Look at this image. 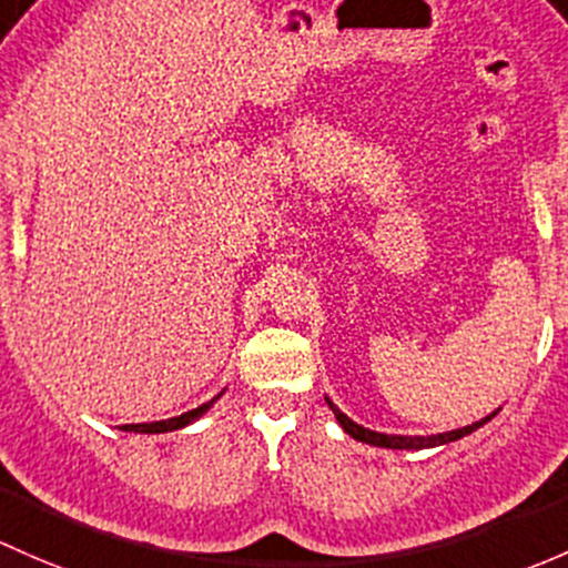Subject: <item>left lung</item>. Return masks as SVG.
Returning <instances> with one entry per match:
<instances>
[{"instance_id":"left-lung-1","label":"left lung","mask_w":568,"mask_h":568,"mask_svg":"<svg viewBox=\"0 0 568 568\" xmlns=\"http://www.w3.org/2000/svg\"><path fill=\"white\" fill-rule=\"evenodd\" d=\"M326 403H329V408L334 410V416H337L339 427H343L345 433L351 435V438L364 440V444H369V446H384V449H427V446L449 444V440H457V438H463V435H470V433H474V429H479L489 419V416H487V419L476 422V425H468V427H463V429H452V433L414 435V438H410V435H384V433H373V429H364V427L356 425V422H351L348 416L343 414V410L334 408L332 399H326Z\"/></svg>"}]
</instances>
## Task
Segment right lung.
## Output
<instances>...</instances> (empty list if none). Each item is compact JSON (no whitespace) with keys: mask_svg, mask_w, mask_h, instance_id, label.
I'll use <instances>...</instances> for the list:
<instances>
[{"mask_svg":"<svg viewBox=\"0 0 568 568\" xmlns=\"http://www.w3.org/2000/svg\"><path fill=\"white\" fill-rule=\"evenodd\" d=\"M214 399H209V403L199 405L195 410H187V414L182 416H174V419H165V422H152V425H122V429H130V433H171V429H179L184 425H190V422L199 419L201 414H206L209 405H212Z\"/></svg>","mask_w":568,"mask_h":568,"instance_id":"obj_1","label":"right lung"}]
</instances>
